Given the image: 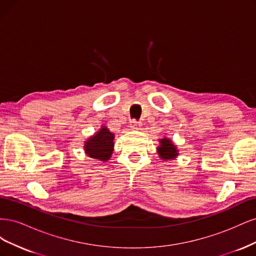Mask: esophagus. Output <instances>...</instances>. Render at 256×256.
Here are the masks:
<instances>
[{
    "label": "esophagus",
    "mask_w": 256,
    "mask_h": 256,
    "mask_svg": "<svg viewBox=\"0 0 256 256\" xmlns=\"http://www.w3.org/2000/svg\"><path fill=\"white\" fill-rule=\"evenodd\" d=\"M141 127V122H138L136 120H131L130 122V128L131 129H138Z\"/></svg>",
    "instance_id": "1"
}]
</instances>
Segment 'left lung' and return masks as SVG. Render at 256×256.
<instances>
[{"label":"left lung","instance_id":"left-lung-1","mask_svg":"<svg viewBox=\"0 0 256 256\" xmlns=\"http://www.w3.org/2000/svg\"><path fill=\"white\" fill-rule=\"evenodd\" d=\"M160 143L161 145L158 147V154L162 159H173L175 156H177L176 147L172 144V141H170L168 138H162V140H160Z\"/></svg>","mask_w":256,"mask_h":256}]
</instances>
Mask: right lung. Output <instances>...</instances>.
<instances>
[{
    "mask_svg": "<svg viewBox=\"0 0 256 256\" xmlns=\"http://www.w3.org/2000/svg\"><path fill=\"white\" fill-rule=\"evenodd\" d=\"M113 140L114 134L108 128L102 127L94 136L86 141L85 152L92 158L108 161L113 152Z\"/></svg>",
    "mask_w": 256,
    "mask_h": 256,
    "instance_id": "add662e5",
    "label": "right lung"
}]
</instances>
